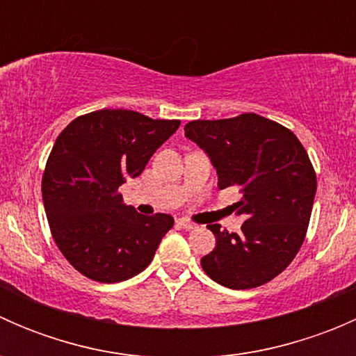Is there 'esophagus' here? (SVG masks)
<instances>
[{"label": "esophagus", "mask_w": 356, "mask_h": 356, "mask_svg": "<svg viewBox=\"0 0 356 356\" xmlns=\"http://www.w3.org/2000/svg\"><path fill=\"white\" fill-rule=\"evenodd\" d=\"M177 225H179V227L186 229V231H191V229H195V227H196V225L193 224V222L186 220V218H179V220H177Z\"/></svg>", "instance_id": "obj_1"}]
</instances>
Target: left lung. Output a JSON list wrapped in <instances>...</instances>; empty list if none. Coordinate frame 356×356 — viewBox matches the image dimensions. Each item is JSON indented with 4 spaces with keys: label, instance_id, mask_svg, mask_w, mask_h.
<instances>
[{
    "label": "left lung",
    "instance_id": "1",
    "mask_svg": "<svg viewBox=\"0 0 356 356\" xmlns=\"http://www.w3.org/2000/svg\"><path fill=\"white\" fill-rule=\"evenodd\" d=\"M184 131L210 158L218 188L238 186L243 195L234 203L245 217L241 231L208 225L217 245L201 258L204 274L231 289L272 281L296 257L310 222L317 177L307 149L289 129L257 113L193 120Z\"/></svg>",
    "mask_w": 356,
    "mask_h": 356
}]
</instances>
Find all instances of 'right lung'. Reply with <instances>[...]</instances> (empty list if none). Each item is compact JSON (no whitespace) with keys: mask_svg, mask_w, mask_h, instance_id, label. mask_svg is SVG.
<instances>
[{"mask_svg":"<svg viewBox=\"0 0 356 356\" xmlns=\"http://www.w3.org/2000/svg\"><path fill=\"white\" fill-rule=\"evenodd\" d=\"M179 125L105 108L77 117L56 138L42 175V203L56 246L86 277L122 282L152 264L174 218L138 213L118 188L145 170Z\"/></svg>","mask_w":356,"mask_h":356,"instance_id":"add662e5","label":"right lung"}]
</instances>
